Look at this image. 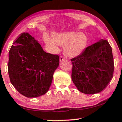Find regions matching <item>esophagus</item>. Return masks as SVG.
<instances>
[{"label": "esophagus", "instance_id": "34e87169", "mask_svg": "<svg viewBox=\"0 0 122 122\" xmlns=\"http://www.w3.org/2000/svg\"><path fill=\"white\" fill-rule=\"evenodd\" d=\"M64 60H65V58L64 57H62V56H60V62H61V61H64Z\"/></svg>", "mask_w": 122, "mask_h": 122}]
</instances>
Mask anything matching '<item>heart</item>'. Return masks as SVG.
Wrapping results in <instances>:
<instances>
[{"instance_id": "obj_1", "label": "heart", "mask_w": 122, "mask_h": 122, "mask_svg": "<svg viewBox=\"0 0 122 122\" xmlns=\"http://www.w3.org/2000/svg\"><path fill=\"white\" fill-rule=\"evenodd\" d=\"M52 38H48L47 46L52 50H56L57 44L64 47V53L67 57H74L79 55L85 48L87 38L83 33L67 32L55 34Z\"/></svg>"}]
</instances>
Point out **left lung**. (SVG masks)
Here are the masks:
<instances>
[{
	"instance_id": "8db88e82",
	"label": "left lung",
	"mask_w": 122,
	"mask_h": 122,
	"mask_svg": "<svg viewBox=\"0 0 122 122\" xmlns=\"http://www.w3.org/2000/svg\"><path fill=\"white\" fill-rule=\"evenodd\" d=\"M71 79L80 92L87 95L105 89L113 76L114 64L112 47L101 39L71 59Z\"/></svg>"
}]
</instances>
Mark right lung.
Segmentation results:
<instances>
[{"instance_id":"obj_1","label":"right lung","mask_w":122,"mask_h":122,"mask_svg":"<svg viewBox=\"0 0 122 122\" xmlns=\"http://www.w3.org/2000/svg\"><path fill=\"white\" fill-rule=\"evenodd\" d=\"M59 62L57 55L46 53L31 35L23 33L14 41L9 52L10 83L24 96H41L50 88Z\"/></svg>"}]
</instances>
